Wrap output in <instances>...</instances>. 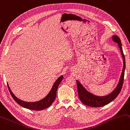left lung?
<instances>
[{
    "label": "left lung",
    "mask_w": 130,
    "mask_h": 130,
    "mask_svg": "<svg viewBox=\"0 0 130 130\" xmlns=\"http://www.w3.org/2000/svg\"><path fill=\"white\" fill-rule=\"evenodd\" d=\"M112 40L114 42L118 44V46L120 48V50L121 52V54L122 55L123 59V68L122 72L121 78H120L119 83L118 84L117 88L114 89L111 93L109 95L103 96H98L95 95H93V94L90 93L86 90L85 89L83 86L79 83L78 81H77V85L78 89V96L79 100L84 105L91 107H102L108 104L111 101L116 98L117 96L118 95L121 91V89L123 86V83L124 81V71L125 68H126V63H125V57L124 56L123 52V49L122 47L121 41L120 40L119 37L114 35L112 36Z\"/></svg>",
    "instance_id": "obj_1"
}]
</instances>
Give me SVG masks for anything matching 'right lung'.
Segmentation results:
<instances>
[{"mask_svg": "<svg viewBox=\"0 0 130 130\" xmlns=\"http://www.w3.org/2000/svg\"><path fill=\"white\" fill-rule=\"evenodd\" d=\"M62 79L63 75H61V76H60L57 79V81L55 82L51 90L48 94V95H47L45 98L42 99V100L39 101H37V102H24V101H23L22 100H20L19 99H18L12 93V92L11 91L8 84L7 86L11 96H12L13 100H15L19 105L22 106L23 107L28 108V109L40 111L49 107V106L52 104V103L54 102V101H55L56 97V92H57V90L59 86V84H60V82L62 81Z\"/></svg>", "mask_w": 130, "mask_h": 130, "instance_id": "1", "label": "right lung"}]
</instances>
